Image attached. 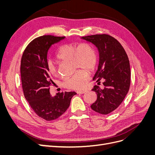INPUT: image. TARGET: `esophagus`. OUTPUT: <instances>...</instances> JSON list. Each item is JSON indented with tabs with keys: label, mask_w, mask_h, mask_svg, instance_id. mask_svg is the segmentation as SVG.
<instances>
[{
	"label": "esophagus",
	"mask_w": 155,
	"mask_h": 155,
	"mask_svg": "<svg viewBox=\"0 0 155 155\" xmlns=\"http://www.w3.org/2000/svg\"><path fill=\"white\" fill-rule=\"evenodd\" d=\"M77 92V94H84V93H85L86 92V91H77L76 92Z\"/></svg>",
	"instance_id": "obj_1"
}]
</instances>
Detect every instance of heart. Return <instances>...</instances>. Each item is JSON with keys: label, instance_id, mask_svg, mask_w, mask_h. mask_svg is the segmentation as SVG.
Returning <instances> with one entry per match:
<instances>
[{"label": "heart", "instance_id": "heart-1", "mask_svg": "<svg viewBox=\"0 0 155 155\" xmlns=\"http://www.w3.org/2000/svg\"><path fill=\"white\" fill-rule=\"evenodd\" d=\"M56 58L60 61L72 62L74 70L81 69L76 71L73 76L64 79L63 86L73 90H80L84 87L89 77L88 72H92L95 69L97 62V55L94 47L87 42L79 45H63L58 50ZM47 68L51 76H57V68L51 61H48Z\"/></svg>", "mask_w": 155, "mask_h": 155}]
</instances>
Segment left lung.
<instances>
[{
    "mask_svg": "<svg viewBox=\"0 0 155 155\" xmlns=\"http://www.w3.org/2000/svg\"><path fill=\"white\" fill-rule=\"evenodd\" d=\"M91 42L100 53L99 66L93 80L98 85L103 81L104 88L95 85L92 89L97 94V100L91 109L101 114H108L116 110L129 92L130 70L128 56L120 42L107 34L82 37Z\"/></svg>",
    "mask_w": 155,
    "mask_h": 155,
    "instance_id": "1",
    "label": "left lung"
}]
</instances>
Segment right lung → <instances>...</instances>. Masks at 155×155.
Instances as JSON below:
<instances>
[{"label":"right lung","instance_id":"right-lung-1","mask_svg":"<svg viewBox=\"0 0 155 155\" xmlns=\"http://www.w3.org/2000/svg\"><path fill=\"white\" fill-rule=\"evenodd\" d=\"M64 38L46 35L35 38L26 46L21 62L22 87L26 100L35 114L46 121L58 118L67 110L75 92L58 93L52 97L50 86L53 83L47 68L50 47Z\"/></svg>","mask_w":155,"mask_h":155}]
</instances>
